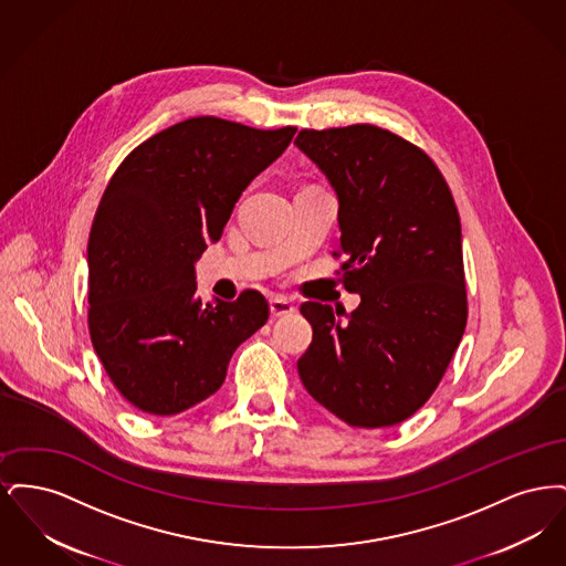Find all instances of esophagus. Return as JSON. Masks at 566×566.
Returning <instances> with one entry per match:
<instances>
[{
  "label": "esophagus",
  "mask_w": 566,
  "mask_h": 566,
  "mask_svg": "<svg viewBox=\"0 0 566 566\" xmlns=\"http://www.w3.org/2000/svg\"><path fill=\"white\" fill-rule=\"evenodd\" d=\"M270 310L275 318H282V316H291L295 312V305L286 296H271Z\"/></svg>",
  "instance_id": "1"
}]
</instances>
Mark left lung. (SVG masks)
Masks as SVG:
<instances>
[{
	"mask_svg": "<svg viewBox=\"0 0 566 566\" xmlns=\"http://www.w3.org/2000/svg\"><path fill=\"white\" fill-rule=\"evenodd\" d=\"M295 144L337 195L344 280L360 295L352 314L301 305L314 337L298 377L350 427H395L429 401L467 326L454 197L427 153L374 125Z\"/></svg>",
	"mask_w": 566,
	"mask_h": 566,
	"instance_id": "1",
	"label": "left lung"
}]
</instances>
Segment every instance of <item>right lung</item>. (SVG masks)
<instances>
[{"label": "right lung", "instance_id": "add662e5", "mask_svg": "<svg viewBox=\"0 0 566 566\" xmlns=\"http://www.w3.org/2000/svg\"><path fill=\"white\" fill-rule=\"evenodd\" d=\"M295 132L197 116L153 135L114 171L86 248L88 331L137 409L174 416L206 401L233 352L268 323L256 291L201 305L195 263Z\"/></svg>", "mask_w": 566, "mask_h": 566}]
</instances>
